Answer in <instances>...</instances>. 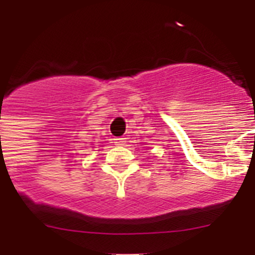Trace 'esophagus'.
I'll return each instance as SVG.
<instances>
[{
  "mask_svg": "<svg viewBox=\"0 0 255 255\" xmlns=\"http://www.w3.org/2000/svg\"><path fill=\"white\" fill-rule=\"evenodd\" d=\"M114 140H115V144H117V145H123V144L126 141V138L121 136V138H115Z\"/></svg>",
  "mask_w": 255,
  "mask_h": 255,
  "instance_id": "obj_1",
  "label": "esophagus"
}]
</instances>
